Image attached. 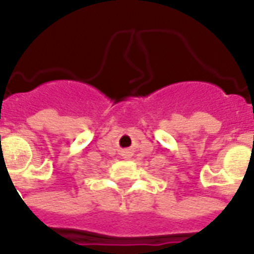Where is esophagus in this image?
<instances>
[{
	"mask_svg": "<svg viewBox=\"0 0 254 254\" xmlns=\"http://www.w3.org/2000/svg\"><path fill=\"white\" fill-rule=\"evenodd\" d=\"M124 155H125V158H130V157H131L130 153H125V154H124Z\"/></svg>",
	"mask_w": 254,
	"mask_h": 254,
	"instance_id": "34e87169",
	"label": "esophagus"
}]
</instances>
